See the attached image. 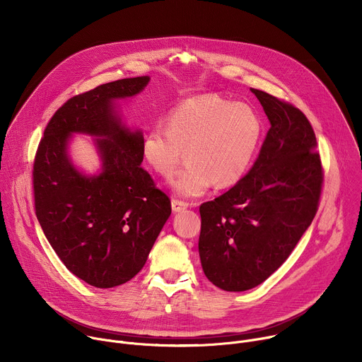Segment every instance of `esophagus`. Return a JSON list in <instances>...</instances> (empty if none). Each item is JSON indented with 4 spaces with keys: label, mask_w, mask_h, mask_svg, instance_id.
Returning <instances> with one entry per match:
<instances>
[{
    "label": "esophagus",
    "mask_w": 362,
    "mask_h": 362,
    "mask_svg": "<svg viewBox=\"0 0 362 362\" xmlns=\"http://www.w3.org/2000/svg\"><path fill=\"white\" fill-rule=\"evenodd\" d=\"M187 203L186 202H183V200H179V199H173L172 200V209H173V212H182V211H185L186 208H187Z\"/></svg>",
    "instance_id": "obj_1"
}]
</instances>
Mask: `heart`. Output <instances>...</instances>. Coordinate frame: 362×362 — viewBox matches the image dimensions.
I'll return each mask as SVG.
<instances>
[{"instance_id": "b5f03b06", "label": "heart", "mask_w": 362, "mask_h": 362, "mask_svg": "<svg viewBox=\"0 0 362 362\" xmlns=\"http://www.w3.org/2000/svg\"><path fill=\"white\" fill-rule=\"evenodd\" d=\"M264 136V122L253 107L218 94L186 98L151 126L143 154L154 173L170 177L186 153L187 166L170 182L176 194L196 197L214 183H238L252 166Z\"/></svg>"}]
</instances>
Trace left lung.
<instances>
[{"label":"left lung","instance_id":"1","mask_svg":"<svg viewBox=\"0 0 362 362\" xmlns=\"http://www.w3.org/2000/svg\"><path fill=\"white\" fill-rule=\"evenodd\" d=\"M271 123L249 173L200 204L199 255L204 275L223 291L268 279L317 215L324 168L306 116L289 101L250 88Z\"/></svg>","mask_w":362,"mask_h":362}]
</instances>
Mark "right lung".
Instances as JSON below:
<instances>
[{
    "instance_id": "obj_1",
    "label": "right lung",
    "mask_w": 362,
    "mask_h": 362,
    "mask_svg": "<svg viewBox=\"0 0 362 362\" xmlns=\"http://www.w3.org/2000/svg\"><path fill=\"white\" fill-rule=\"evenodd\" d=\"M148 77L122 78L69 98L45 126L35 151L33 192L41 229L66 268L95 288L130 281L172 214L143 162V136L120 126L113 100L137 94ZM71 132L98 139L103 173L83 177L65 153Z\"/></svg>"
}]
</instances>
